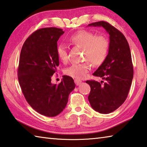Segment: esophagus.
<instances>
[{
    "mask_svg": "<svg viewBox=\"0 0 147 147\" xmlns=\"http://www.w3.org/2000/svg\"><path fill=\"white\" fill-rule=\"evenodd\" d=\"M82 82L81 81V80H74V83H75V84L76 85H80V83H81Z\"/></svg>",
    "mask_w": 147,
    "mask_h": 147,
    "instance_id": "34e87169",
    "label": "esophagus"
}]
</instances>
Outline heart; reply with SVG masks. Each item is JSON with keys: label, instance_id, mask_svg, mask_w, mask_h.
<instances>
[{"label": "heart", "instance_id": "b5f03b06", "mask_svg": "<svg viewBox=\"0 0 147 147\" xmlns=\"http://www.w3.org/2000/svg\"><path fill=\"white\" fill-rule=\"evenodd\" d=\"M69 40L71 44L83 48V60H87V61L81 64H72L65 70L66 75L76 79L84 78L90 69V62L94 65H99L107 57L110 43L105 36H96L90 31L82 30L72 35ZM57 53L62 62L67 61L66 45H59L57 48Z\"/></svg>", "mask_w": 147, "mask_h": 147}]
</instances>
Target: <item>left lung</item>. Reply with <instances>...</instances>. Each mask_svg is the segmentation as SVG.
Segmentation results:
<instances>
[{"label": "left lung", "mask_w": 147, "mask_h": 147, "mask_svg": "<svg viewBox=\"0 0 147 147\" xmlns=\"http://www.w3.org/2000/svg\"><path fill=\"white\" fill-rule=\"evenodd\" d=\"M88 26L102 27L110 34V47L107 57L93 75L105 82L87 80L90 92L89 102L100 113L116 110L127 98L133 78V65L130 48L123 34L109 23L100 21Z\"/></svg>", "instance_id": "left-lung-1"}]
</instances>
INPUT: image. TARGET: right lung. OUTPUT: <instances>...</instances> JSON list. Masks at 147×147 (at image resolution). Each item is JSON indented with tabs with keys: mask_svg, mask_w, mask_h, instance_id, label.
<instances>
[{
	"mask_svg": "<svg viewBox=\"0 0 147 147\" xmlns=\"http://www.w3.org/2000/svg\"><path fill=\"white\" fill-rule=\"evenodd\" d=\"M64 33L56 27L40 28L26 39L20 53L18 78L23 94L34 110L47 117L61 113L75 88L69 76L59 85L51 82L59 65L57 41Z\"/></svg>",
	"mask_w": 147,
	"mask_h": 147,
	"instance_id": "right-lung-1",
	"label": "right lung"
}]
</instances>
